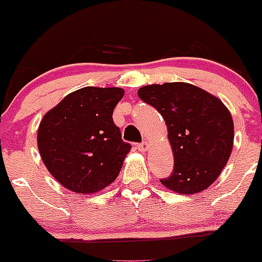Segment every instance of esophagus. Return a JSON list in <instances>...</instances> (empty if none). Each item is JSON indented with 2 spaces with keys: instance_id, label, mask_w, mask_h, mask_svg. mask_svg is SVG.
<instances>
[{
  "instance_id": "34e87169",
  "label": "esophagus",
  "mask_w": 262,
  "mask_h": 262,
  "mask_svg": "<svg viewBox=\"0 0 262 262\" xmlns=\"http://www.w3.org/2000/svg\"><path fill=\"white\" fill-rule=\"evenodd\" d=\"M138 150H141V152H147L148 149H149V144H148V142H142V143H139L138 146Z\"/></svg>"
}]
</instances>
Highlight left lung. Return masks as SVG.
<instances>
[{
  "instance_id": "8db88e82",
  "label": "left lung",
  "mask_w": 262,
  "mask_h": 262,
  "mask_svg": "<svg viewBox=\"0 0 262 262\" xmlns=\"http://www.w3.org/2000/svg\"><path fill=\"white\" fill-rule=\"evenodd\" d=\"M142 101L165 119L173 153V170L161 179L180 194L207 189L222 172L233 147V120L223 102L185 82L149 84L138 90Z\"/></svg>"
}]
</instances>
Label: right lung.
<instances>
[{
  "label": "right lung",
  "mask_w": 262,
  "mask_h": 262,
  "mask_svg": "<svg viewBox=\"0 0 262 262\" xmlns=\"http://www.w3.org/2000/svg\"><path fill=\"white\" fill-rule=\"evenodd\" d=\"M123 95L119 87H83L67 95L41 119V160L53 178L71 191L91 194L118 178L132 148L113 120Z\"/></svg>",
  "instance_id": "1"
}]
</instances>
